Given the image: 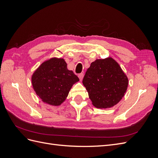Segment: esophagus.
<instances>
[{
  "mask_svg": "<svg viewBox=\"0 0 158 158\" xmlns=\"http://www.w3.org/2000/svg\"><path fill=\"white\" fill-rule=\"evenodd\" d=\"M78 77H79V78H80V80H82L83 79V78H84V74H83V73L79 74H78Z\"/></svg>",
  "mask_w": 158,
  "mask_h": 158,
  "instance_id": "1",
  "label": "esophagus"
}]
</instances>
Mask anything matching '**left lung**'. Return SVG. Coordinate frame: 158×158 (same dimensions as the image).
<instances>
[{
  "label": "left lung",
  "mask_w": 158,
  "mask_h": 158,
  "mask_svg": "<svg viewBox=\"0 0 158 158\" xmlns=\"http://www.w3.org/2000/svg\"><path fill=\"white\" fill-rule=\"evenodd\" d=\"M93 106L106 109L121 101L127 92L128 79L111 57L91 63L82 80Z\"/></svg>",
  "instance_id": "left-lung-1"
}]
</instances>
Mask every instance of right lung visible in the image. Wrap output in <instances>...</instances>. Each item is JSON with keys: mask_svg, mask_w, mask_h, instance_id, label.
<instances>
[{"mask_svg": "<svg viewBox=\"0 0 158 158\" xmlns=\"http://www.w3.org/2000/svg\"><path fill=\"white\" fill-rule=\"evenodd\" d=\"M79 78L67 69L63 59L51 58L44 62L31 76L33 88L43 102L59 106L67 98Z\"/></svg>", "mask_w": 158, "mask_h": 158, "instance_id": "obj_1", "label": "right lung"}]
</instances>
